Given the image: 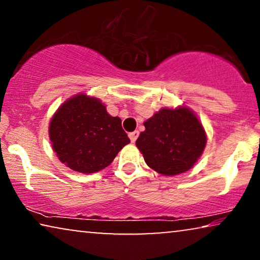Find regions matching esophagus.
Returning a JSON list of instances; mask_svg holds the SVG:
<instances>
[{
  "instance_id": "esophagus-1",
  "label": "esophagus",
  "mask_w": 260,
  "mask_h": 260,
  "mask_svg": "<svg viewBox=\"0 0 260 260\" xmlns=\"http://www.w3.org/2000/svg\"><path fill=\"white\" fill-rule=\"evenodd\" d=\"M138 135H140V133H138V131H134V133H130L129 134V138H130L131 143H135V142H136Z\"/></svg>"
}]
</instances>
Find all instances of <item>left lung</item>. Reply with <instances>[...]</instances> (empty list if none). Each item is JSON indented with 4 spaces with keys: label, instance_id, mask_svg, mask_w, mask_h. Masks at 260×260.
Returning a JSON list of instances; mask_svg holds the SVG:
<instances>
[{
    "label": "left lung",
    "instance_id": "left-lung-1",
    "mask_svg": "<svg viewBox=\"0 0 260 260\" xmlns=\"http://www.w3.org/2000/svg\"><path fill=\"white\" fill-rule=\"evenodd\" d=\"M136 147L148 167L166 176L191 169L207 143L204 125L187 106L163 108L144 122Z\"/></svg>",
    "mask_w": 260,
    "mask_h": 260
}]
</instances>
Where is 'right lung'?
<instances>
[{
	"label": "right lung",
	"mask_w": 260,
	"mask_h": 260,
	"mask_svg": "<svg viewBox=\"0 0 260 260\" xmlns=\"http://www.w3.org/2000/svg\"><path fill=\"white\" fill-rule=\"evenodd\" d=\"M60 162L74 172L97 173L113 161L130 140L119 117L110 116L101 99L78 93L63 102L48 126Z\"/></svg>",
	"instance_id": "1"
}]
</instances>
